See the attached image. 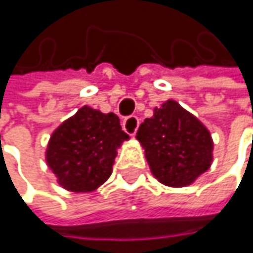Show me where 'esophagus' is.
Here are the masks:
<instances>
[{
	"label": "esophagus",
	"instance_id": "esophagus-1",
	"mask_svg": "<svg viewBox=\"0 0 253 253\" xmlns=\"http://www.w3.org/2000/svg\"><path fill=\"white\" fill-rule=\"evenodd\" d=\"M137 127H139V119H137L136 116H130V117L125 119V122H123V128H125V131L128 133L130 136H134V134H136Z\"/></svg>",
	"mask_w": 253,
	"mask_h": 253
}]
</instances>
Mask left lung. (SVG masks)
Masks as SVG:
<instances>
[{
  "mask_svg": "<svg viewBox=\"0 0 253 253\" xmlns=\"http://www.w3.org/2000/svg\"><path fill=\"white\" fill-rule=\"evenodd\" d=\"M154 177L171 187L192 184L212 163V137L193 114L169 99L137 130Z\"/></svg>",
  "mask_w": 253,
  "mask_h": 253,
  "instance_id": "left-lung-1",
  "label": "left lung"
}]
</instances>
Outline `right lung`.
Here are the masks:
<instances>
[{"instance_id": "right-lung-1", "label": "right lung", "mask_w": 253, "mask_h": 253, "mask_svg": "<svg viewBox=\"0 0 253 253\" xmlns=\"http://www.w3.org/2000/svg\"><path fill=\"white\" fill-rule=\"evenodd\" d=\"M127 139L114 113L84 105L54 130L45 160L66 190L93 192L111 176L117 149Z\"/></svg>"}]
</instances>
